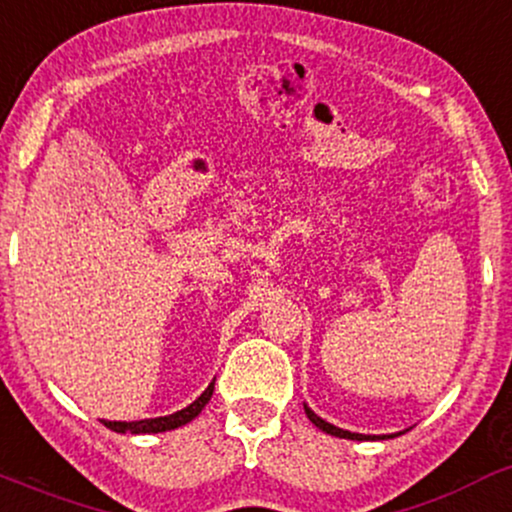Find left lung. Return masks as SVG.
Returning <instances> with one entry per match:
<instances>
[{
    "instance_id": "8db88e82",
    "label": "left lung",
    "mask_w": 512,
    "mask_h": 512,
    "mask_svg": "<svg viewBox=\"0 0 512 512\" xmlns=\"http://www.w3.org/2000/svg\"><path fill=\"white\" fill-rule=\"evenodd\" d=\"M304 411H307V418L314 423V426L324 430V433L336 435V438H348V440H387V438H394V435H363V433H350V430L336 428V426H331V423H326L324 418H319L317 413L309 409V406H304Z\"/></svg>"
}]
</instances>
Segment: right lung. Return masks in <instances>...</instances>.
I'll list each match as a JSON object with an SVG mask.
<instances>
[{"mask_svg":"<svg viewBox=\"0 0 512 512\" xmlns=\"http://www.w3.org/2000/svg\"><path fill=\"white\" fill-rule=\"evenodd\" d=\"M212 392H215V382H210V387L205 389V392L200 394L191 406H186V409L171 413V416L145 418V421H130V423H125V421H103V426L116 430V433H132V435L164 433V430H174V428H179V426H186V423H191L193 418L205 409V404H208V401H210Z\"/></svg>","mask_w":512,"mask_h":512,"instance_id":"right-lung-1","label":"right lung"}]
</instances>
